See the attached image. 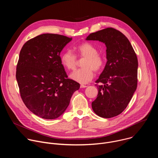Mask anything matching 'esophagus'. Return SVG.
I'll return each mask as SVG.
<instances>
[{
  "mask_svg": "<svg viewBox=\"0 0 158 158\" xmlns=\"http://www.w3.org/2000/svg\"><path fill=\"white\" fill-rule=\"evenodd\" d=\"M81 88H85V87H87V85H81V86H80Z\"/></svg>",
  "mask_w": 158,
  "mask_h": 158,
  "instance_id": "34e87169",
  "label": "esophagus"
}]
</instances>
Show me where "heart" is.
<instances>
[{
    "label": "heart",
    "mask_w": 158,
    "mask_h": 158,
    "mask_svg": "<svg viewBox=\"0 0 158 158\" xmlns=\"http://www.w3.org/2000/svg\"><path fill=\"white\" fill-rule=\"evenodd\" d=\"M77 56L84 58L81 66L83 68L75 71L70 75V78L80 84H87L94 77V70L99 71L104 65V59L98 54V49L89 42H84L75 48ZM62 65L67 70L75 69L77 59L76 56L70 51H64L60 56Z\"/></svg>",
    "instance_id": "heart-1"
}]
</instances>
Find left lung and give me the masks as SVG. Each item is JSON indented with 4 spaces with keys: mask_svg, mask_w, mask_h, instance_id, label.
<instances>
[{
    "mask_svg": "<svg viewBox=\"0 0 158 158\" xmlns=\"http://www.w3.org/2000/svg\"><path fill=\"white\" fill-rule=\"evenodd\" d=\"M87 40L105 44L107 62L96 82L97 98L92 102L95 113L104 118L120 114L136 91L138 62L128 39L120 31L106 28L89 35Z\"/></svg>",
    "mask_w": 158,
    "mask_h": 158,
    "instance_id": "1",
    "label": "left lung"
}]
</instances>
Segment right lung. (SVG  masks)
<instances>
[{"label": "right lung", "mask_w": 158, "mask_h": 158, "mask_svg": "<svg viewBox=\"0 0 158 158\" xmlns=\"http://www.w3.org/2000/svg\"><path fill=\"white\" fill-rule=\"evenodd\" d=\"M72 38L43 34L24 44L19 54L16 79L21 98L35 115L46 119L60 116L80 84L68 79L60 54Z\"/></svg>", "instance_id": "1"}]
</instances>
